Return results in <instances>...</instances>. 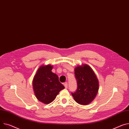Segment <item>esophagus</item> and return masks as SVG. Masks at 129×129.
<instances>
[{"label":"esophagus","instance_id":"1","mask_svg":"<svg viewBox=\"0 0 129 129\" xmlns=\"http://www.w3.org/2000/svg\"><path fill=\"white\" fill-rule=\"evenodd\" d=\"M64 85V87H65V88L66 89H67V87H68V83H67V82H65Z\"/></svg>","mask_w":129,"mask_h":129}]
</instances>
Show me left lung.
<instances>
[{
    "instance_id": "obj_1",
    "label": "left lung",
    "mask_w": 129,
    "mask_h": 129,
    "mask_svg": "<svg viewBox=\"0 0 129 129\" xmlns=\"http://www.w3.org/2000/svg\"><path fill=\"white\" fill-rule=\"evenodd\" d=\"M75 75L78 87L75 93H72V96L77 103L87 105L97 95L99 89L98 79L93 70L87 64L76 67Z\"/></svg>"
}]
</instances>
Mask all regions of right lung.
Returning <instances> with one entry per match:
<instances>
[{"label":"right lung","instance_id":"obj_1","mask_svg":"<svg viewBox=\"0 0 129 129\" xmlns=\"http://www.w3.org/2000/svg\"><path fill=\"white\" fill-rule=\"evenodd\" d=\"M53 66L41 65L34 76L33 87L36 98L44 104H49L65 88L59 81L58 76L52 72Z\"/></svg>","mask_w":129,"mask_h":129}]
</instances>
